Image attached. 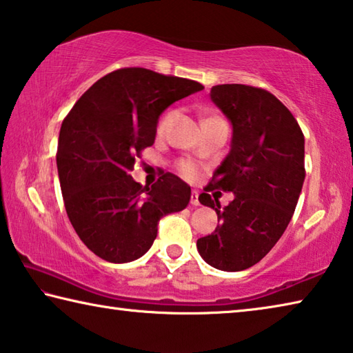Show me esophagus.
Here are the masks:
<instances>
[{"label":"esophagus","mask_w":353,"mask_h":353,"mask_svg":"<svg viewBox=\"0 0 353 353\" xmlns=\"http://www.w3.org/2000/svg\"><path fill=\"white\" fill-rule=\"evenodd\" d=\"M190 203H192L194 206H199V205H200L199 192H197V190H192V194H190Z\"/></svg>","instance_id":"1"}]
</instances>
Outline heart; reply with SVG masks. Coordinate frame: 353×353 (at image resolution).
Returning <instances> with one entry per match:
<instances>
[{"label":"heart","instance_id":"obj_1","mask_svg":"<svg viewBox=\"0 0 353 353\" xmlns=\"http://www.w3.org/2000/svg\"><path fill=\"white\" fill-rule=\"evenodd\" d=\"M170 117L172 114L164 115L159 123V131H163L165 128V125L169 123ZM178 172H180L184 178H188V180H194V178L197 176V167H195L194 163H190V161H180V163H178Z\"/></svg>","mask_w":353,"mask_h":353}]
</instances>
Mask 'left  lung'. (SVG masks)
Wrapping results in <instances>:
<instances>
[{
    "instance_id": "left-lung-1",
    "label": "left lung",
    "mask_w": 353,
    "mask_h": 353,
    "mask_svg": "<svg viewBox=\"0 0 353 353\" xmlns=\"http://www.w3.org/2000/svg\"><path fill=\"white\" fill-rule=\"evenodd\" d=\"M210 95L233 134L227 158L205 190L222 188L235 199L221 208L200 194L219 225L197 241V250L212 268L238 272L261 261L285 233L305 180V139L290 109L268 90L221 84Z\"/></svg>"
}]
</instances>
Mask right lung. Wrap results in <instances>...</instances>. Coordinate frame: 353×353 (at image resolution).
I'll list each match as a JSON object with an SVG mask.
<instances>
[{"mask_svg":"<svg viewBox=\"0 0 353 353\" xmlns=\"http://www.w3.org/2000/svg\"><path fill=\"white\" fill-rule=\"evenodd\" d=\"M201 89L192 79L120 68L85 90L63 119L56 156L63 205L97 256L134 261L153 245L159 219L188 206L190 188L181 178L164 173L142 186L130 172L153 145L159 115Z\"/></svg>","mask_w":353,"mask_h":353,"instance_id":"add662e5","label":"right lung"}]
</instances>
